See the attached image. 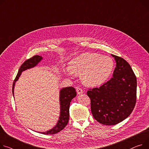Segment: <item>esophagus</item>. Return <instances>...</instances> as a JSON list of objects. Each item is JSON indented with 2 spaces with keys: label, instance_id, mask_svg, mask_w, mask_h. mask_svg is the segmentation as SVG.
<instances>
[{
  "label": "esophagus",
  "instance_id": "34e87169",
  "mask_svg": "<svg viewBox=\"0 0 149 149\" xmlns=\"http://www.w3.org/2000/svg\"><path fill=\"white\" fill-rule=\"evenodd\" d=\"M76 89V91H77V93L78 94H83L84 91H83V90L81 88H80L79 87H77Z\"/></svg>",
  "mask_w": 149,
  "mask_h": 149
}]
</instances>
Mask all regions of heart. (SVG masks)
<instances>
[{
  "mask_svg": "<svg viewBox=\"0 0 149 149\" xmlns=\"http://www.w3.org/2000/svg\"><path fill=\"white\" fill-rule=\"evenodd\" d=\"M113 61L110 57L95 53L80 54L69 62L66 73L69 76L81 74L82 82L88 86L103 84L110 75Z\"/></svg>",
  "mask_w": 149,
  "mask_h": 149,
  "instance_id": "1",
  "label": "heart"
}]
</instances>
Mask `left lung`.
Listing matches in <instances>:
<instances>
[{
    "label": "left lung",
    "instance_id": "obj_1",
    "mask_svg": "<svg viewBox=\"0 0 149 149\" xmlns=\"http://www.w3.org/2000/svg\"><path fill=\"white\" fill-rule=\"evenodd\" d=\"M116 65L110 80L88 91L95 119L106 125L118 124L132 113L136 97V78L129 63L111 54Z\"/></svg>",
    "mask_w": 149,
    "mask_h": 149
}]
</instances>
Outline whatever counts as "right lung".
Segmentation results:
<instances>
[{
	"instance_id": "1",
	"label": "right lung",
	"mask_w": 149,
	"mask_h": 149,
	"mask_svg": "<svg viewBox=\"0 0 149 149\" xmlns=\"http://www.w3.org/2000/svg\"><path fill=\"white\" fill-rule=\"evenodd\" d=\"M43 58L42 56L35 55L31 58L26 60L22 64L18 70V74L14 80L13 85V94L14 97V87L16 82L20 77L22 72L31 68L36 67L42 60ZM76 90L73 87L69 86L63 88L60 91V117L55 127L52 129L46 132H38L43 134H54L60 132L63 130L69 119V108L72 100L76 96Z\"/></svg>"
}]
</instances>
